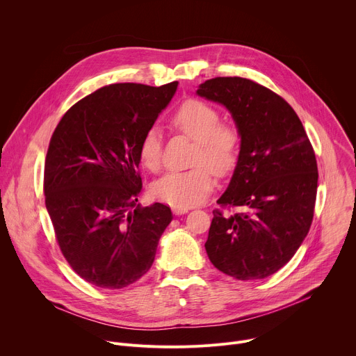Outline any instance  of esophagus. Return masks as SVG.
I'll list each match as a JSON object with an SVG mask.
<instances>
[{
  "instance_id": "34e87169",
  "label": "esophagus",
  "mask_w": 356,
  "mask_h": 356,
  "mask_svg": "<svg viewBox=\"0 0 356 356\" xmlns=\"http://www.w3.org/2000/svg\"><path fill=\"white\" fill-rule=\"evenodd\" d=\"M173 213H175L176 216H181V214L188 213V209H177V207H175V209H173Z\"/></svg>"
}]
</instances>
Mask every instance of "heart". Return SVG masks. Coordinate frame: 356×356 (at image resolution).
<instances>
[{"instance_id": "b5f03b06", "label": "heart", "mask_w": 356, "mask_h": 356, "mask_svg": "<svg viewBox=\"0 0 356 356\" xmlns=\"http://www.w3.org/2000/svg\"><path fill=\"white\" fill-rule=\"evenodd\" d=\"M172 127L195 142L191 168L186 172H170L159 179L152 193L177 209H188L206 200L214 186V175L228 176L238 165L241 155L239 129L221 122L220 113L201 99H187L170 118ZM139 161L150 172L162 166V136L150 128L139 143Z\"/></svg>"}]
</instances>
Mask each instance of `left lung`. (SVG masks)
Masks as SVG:
<instances>
[{"mask_svg": "<svg viewBox=\"0 0 356 356\" xmlns=\"http://www.w3.org/2000/svg\"><path fill=\"white\" fill-rule=\"evenodd\" d=\"M197 94L224 104L241 134V155L206 242L211 264L238 280L282 269L307 236L318 169L296 111L268 87L242 77H216ZM224 208H241L225 215Z\"/></svg>", "mask_w": 356, "mask_h": 356, "instance_id": "left-lung-1", "label": "left lung"}]
</instances>
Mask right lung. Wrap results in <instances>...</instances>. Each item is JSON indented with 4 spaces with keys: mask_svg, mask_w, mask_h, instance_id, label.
<instances>
[{
    "mask_svg": "<svg viewBox=\"0 0 356 356\" xmlns=\"http://www.w3.org/2000/svg\"><path fill=\"white\" fill-rule=\"evenodd\" d=\"M177 81L117 83L70 107L44 161V204L72 269L101 289H122L155 261L170 207H139V143L170 103Z\"/></svg>",
    "mask_w": 356,
    "mask_h": 356,
    "instance_id": "add662e5",
    "label": "right lung"
}]
</instances>
